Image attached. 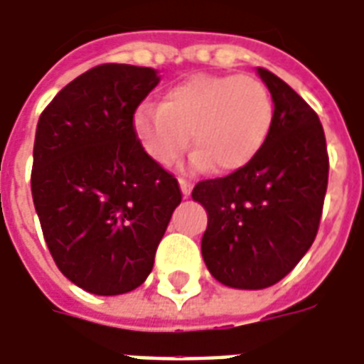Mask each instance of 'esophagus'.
<instances>
[{"instance_id": "34e87169", "label": "esophagus", "mask_w": 364, "mask_h": 364, "mask_svg": "<svg viewBox=\"0 0 364 364\" xmlns=\"http://www.w3.org/2000/svg\"><path fill=\"white\" fill-rule=\"evenodd\" d=\"M179 185H181L183 195H185V197H189L191 191H193V183H191L189 179H185V177H181V179H179Z\"/></svg>"}]
</instances>
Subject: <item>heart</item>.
<instances>
[{
    "instance_id": "heart-1",
    "label": "heart",
    "mask_w": 364,
    "mask_h": 364,
    "mask_svg": "<svg viewBox=\"0 0 364 364\" xmlns=\"http://www.w3.org/2000/svg\"><path fill=\"white\" fill-rule=\"evenodd\" d=\"M274 102L268 88L250 75H195L171 86L161 106L147 104L134 128L147 154L169 165L189 146L193 164L235 171L252 159L268 138Z\"/></svg>"
}]
</instances>
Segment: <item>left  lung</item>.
<instances>
[{"label":"left lung","instance_id":"obj_1","mask_svg":"<svg viewBox=\"0 0 364 364\" xmlns=\"http://www.w3.org/2000/svg\"><path fill=\"white\" fill-rule=\"evenodd\" d=\"M258 75L274 102L268 138L248 164L193 189L208 213L203 260L215 279L240 289L270 288L296 268L319 230L329 177L314 108L274 73Z\"/></svg>","mask_w":364,"mask_h":364}]
</instances>
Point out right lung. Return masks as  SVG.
<instances>
[{
  "label": "right lung",
  "mask_w": 364,
  "mask_h": 364,
  "mask_svg": "<svg viewBox=\"0 0 364 364\" xmlns=\"http://www.w3.org/2000/svg\"><path fill=\"white\" fill-rule=\"evenodd\" d=\"M154 68L106 63L76 76L43 110L31 193L53 260L96 296L141 286L181 189L138 139L134 114Z\"/></svg>",
  "instance_id": "right-lung-1"
}]
</instances>
